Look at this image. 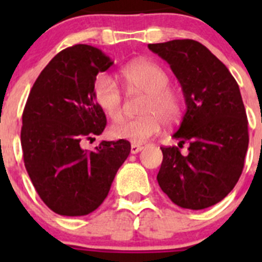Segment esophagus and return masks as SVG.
Returning <instances> with one entry per match:
<instances>
[{"mask_svg": "<svg viewBox=\"0 0 262 262\" xmlns=\"http://www.w3.org/2000/svg\"><path fill=\"white\" fill-rule=\"evenodd\" d=\"M143 149V146L142 144H137V143H133L130 146V152L133 153V155H136V153L141 152V150Z\"/></svg>", "mask_w": 262, "mask_h": 262, "instance_id": "1", "label": "esophagus"}]
</instances>
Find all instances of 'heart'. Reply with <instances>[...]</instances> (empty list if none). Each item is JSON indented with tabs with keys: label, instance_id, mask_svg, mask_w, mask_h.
<instances>
[{
	"label": "heart",
	"instance_id": "obj_1",
	"mask_svg": "<svg viewBox=\"0 0 262 262\" xmlns=\"http://www.w3.org/2000/svg\"><path fill=\"white\" fill-rule=\"evenodd\" d=\"M121 77L128 91H142L148 95L142 107L143 116L124 119L110 128L115 139L143 143L161 130L162 123L172 124L180 119L182 104L180 97L168 87L170 77L157 63L147 59L132 62L121 71ZM92 95L97 106L112 120L123 116L124 99L118 83L107 75L97 76Z\"/></svg>",
	"mask_w": 262,
	"mask_h": 262
}]
</instances>
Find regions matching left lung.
I'll return each instance as SVG.
<instances>
[{"mask_svg":"<svg viewBox=\"0 0 262 262\" xmlns=\"http://www.w3.org/2000/svg\"><path fill=\"white\" fill-rule=\"evenodd\" d=\"M170 64L182 87L186 113L173 138L161 147L157 181L179 207L199 210L221 202L238 181L248 148V121L239 87L207 47L191 39L148 44Z\"/></svg>","mask_w":262,"mask_h":262,"instance_id":"obj_1","label":"left lung"}]
</instances>
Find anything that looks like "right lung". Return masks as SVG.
<instances>
[{
	"label": "right lung",
	"instance_id": "add662e5",
	"mask_svg": "<svg viewBox=\"0 0 262 262\" xmlns=\"http://www.w3.org/2000/svg\"><path fill=\"white\" fill-rule=\"evenodd\" d=\"M100 49L77 44L58 53L30 90L21 126L24 163L44 204L67 216L87 215L109 194L130 153L124 139L82 149L106 126L94 100L96 76L113 66Z\"/></svg>",
	"mask_w": 262,
	"mask_h": 262
}]
</instances>
